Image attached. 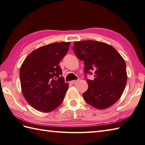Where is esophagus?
<instances>
[{
    "mask_svg": "<svg viewBox=\"0 0 145 145\" xmlns=\"http://www.w3.org/2000/svg\"><path fill=\"white\" fill-rule=\"evenodd\" d=\"M77 82H78V80H72L71 82H72V84H75Z\"/></svg>",
    "mask_w": 145,
    "mask_h": 145,
    "instance_id": "1",
    "label": "esophagus"
}]
</instances>
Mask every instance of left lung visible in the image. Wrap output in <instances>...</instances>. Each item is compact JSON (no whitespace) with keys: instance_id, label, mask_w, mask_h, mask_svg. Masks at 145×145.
I'll return each instance as SVG.
<instances>
[{"instance_id":"left-lung-1","label":"left lung","mask_w":145,"mask_h":145,"mask_svg":"<svg viewBox=\"0 0 145 145\" xmlns=\"http://www.w3.org/2000/svg\"><path fill=\"white\" fill-rule=\"evenodd\" d=\"M73 50L76 57L84 61L85 73L92 75L91 70L95 71L94 80H87L89 87L83 93L84 100L99 109L112 106L121 97L126 85L123 58L114 47L100 41H75Z\"/></svg>"}]
</instances>
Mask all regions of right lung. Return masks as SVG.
I'll return each instance as SVG.
<instances>
[{
  "label": "right lung",
  "mask_w": 145,
  "mask_h": 145,
  "mask_svg": "<svg viewBox=\"0 0 145 145\" xmlns=\"http://www.w3.org/2000/svg\"><path fill=\"white\" fill-rule=\"evenodd\" d=\"M70 42H53L28 55L20 69V81L25 100L39 111L51 112L63 102L69 84L61 76L59 63Z\"/></svg>",
  "instance_id": "1"
}]
</instances>
